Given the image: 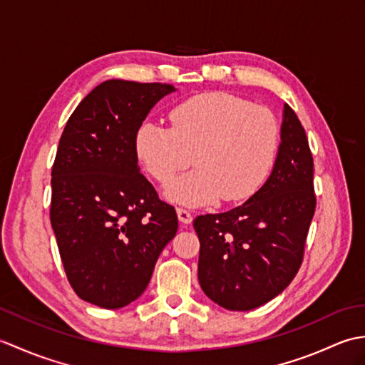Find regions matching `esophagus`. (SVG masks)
<instances>
[{
  "label": "esophagus",
  "mask_w": 365,
  "mask_h": 365,
  "mask_svg": "<svg viewBox=\"0 0 365 365\" xmlns=\"http://www.w3.org/2000/svg\"><path fill=\"white\" fill-rule=\"evenodd\" d=\"M177 216H178V221L185 224V226H188V224H191L192 221V215L188 210H185V208H177Z\"/></svg>",
  "instance_id": "34e87169"
}]
</instances>
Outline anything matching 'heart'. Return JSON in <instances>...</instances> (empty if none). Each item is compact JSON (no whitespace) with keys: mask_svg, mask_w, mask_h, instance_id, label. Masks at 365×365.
Here are the masks:
<instances>
[{"mask_svg":"<svg viewBox=\"0 0 365 365\" xmlns=\"http://www.w3.org/2000/svg\"><path fill=\"white\" fill-rule=\"evenodd\" d=\"M169 122L170 128L143 122L135 150L161 185L173 183L191 163L196 166L168 190L175 202H240L265 183L281 143V125L268 108L226 92H208L174 106Z\"/></svg>","mask_w":365,"mask_h":365,"instance_id":"b5f03b06","label":"heart"}]
</instances>
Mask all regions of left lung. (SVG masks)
Returning <instances> with one entry per match:
<instances>
[{"label":"left lung","instance_id":"8db88e82","mask_svg":"<svg viewBox=\"0 0 365 365\" xmlns=\"http://www.w3.org/2000/svg\"><path fill=\"white\" fill-rule=\"evenodd\" d=\"M315 204L306 131L285 105L281 144L263 187L243 205L192 222L207 297L227 311H251L284 292L301 267Z\"/></svg>","mask_w":365,"mask_h":365}]
</instances>
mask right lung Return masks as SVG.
Instances as JSON below:
<instances>
[{
  "label": "right lung",
  "mask_w": 365,
  "mask_h": 365,
  "mask_svg": "<svg viewBox=\"0 0 365 365\" xmlns=\"http://www.w3.org/2000/svg\"><path fill=\"white\" fill-rule=\"evenodd\" d=\"M173 84L108 80L68 118L51 169L50 220L68 282L84 301L120 309L149 285L175 237V208L139 173L135 135Z\"/></svg>",
  "instance_id": "1"
}]
</instances>
